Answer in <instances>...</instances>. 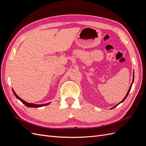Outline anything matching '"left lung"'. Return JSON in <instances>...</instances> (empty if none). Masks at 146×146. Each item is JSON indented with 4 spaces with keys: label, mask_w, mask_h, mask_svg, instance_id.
<instances>
[{
    "label": "left lung",
    "mask_w": 146,
    "mask_h": 146,
    "mask_svg": "<svg viewBox=\"0 0 146 146\" xmlns=\"http://www.w3.org/2000/svg\"><path fill=\"white\" fill-rule=\"evenodd\" d=\"M133 81H134V72H133V80H132V83H131V85H130V88H129V91H128V92H127V94H126V96H125V98L123 99V100L121 101V102H119V104H117V105H116L115 106H114V107H113V108H112V109L113 108H115L116 107H117V106L119 105V104H120L121 103H122V102H123V101H124L125 100V99L127 98V97L128 96V95H129V92H130V90H131V86H132V84H133Z\"/></svg>",
    "instance_id": "left-lung-1"
}]
</instances>
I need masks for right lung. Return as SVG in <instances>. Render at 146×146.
Wrapping results in <instances>:
<instances>
[{
	"mask_svg": "<svg viewBox=\"0 0 146 146\" xmlns=\"http://www.w3.org/2000/svg\"><path fill=\"white\" fill-rule=\"evenodd\" d=\"M12 90H13V93H14V94H15V96L16 97V98L17 99H19L22 103H23L25 106H27V107H33V108H38V107H43V106H46V105H48V104H50V103L49 102V103H47V104H40V105H39V104H32V103H28V102H25V100H23L22 99H21L19 97L17 96L16 94V92H15V91L13 90V89H12Z\"/></svg>",
	"mask_w": 146,
	"mask_h": 146,
	"instance_id": "1",
	"label": "right lung"
}]
</instances>
